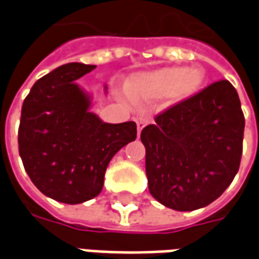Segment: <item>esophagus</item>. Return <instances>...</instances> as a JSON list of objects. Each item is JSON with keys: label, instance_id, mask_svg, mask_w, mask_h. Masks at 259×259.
<instances>
[{"label": "esophagus", "instance_id": "esophagus-1", "mask_svg": "<svg viewBox=\"0 0 259 259\" xmlns=\"http://www.w3.org/2000/svg\"><path fill=\"white\" fill-rule=\"evenodd\" d=\"M135 120L136 123H137V130H139V133H140L141 129H143L146 124L150 123V118H148V116H137Z\"/></svg>", "mask_w": 259, "mask_h": 259}]
</instances>
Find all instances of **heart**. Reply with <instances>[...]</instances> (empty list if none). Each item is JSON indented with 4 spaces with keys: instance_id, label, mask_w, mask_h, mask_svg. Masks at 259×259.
I'll return each mask as SVG.
<instances>
[{
    "instance_id": "b5f03b06",
    "label": "heart",
    "mask_w": 259,
    "mask_h": 259,
    "mask_svg": "<svg viewBox=\"0 0 259 259\" xmlns=\"http://www.w3.org/2000/svg\"><path fill=\"white\" fill-rule=\"evenodd\" d=\"M205 74L198 68H161L137 73L126 81L130 101L148 102L165 97L169 104H179L194 97L204 84Z\"/></svg>"
}]
</instances>
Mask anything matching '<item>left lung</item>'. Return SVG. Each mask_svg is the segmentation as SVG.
<instances>
[{"instance_id": "1", "label": "left lung", "mask_w": 259, "mask_h": 259, "mask_svg": "<svg viewBox=\"0 0 259 259\" xmlns=\"http://www.w3.org/2000/svg\"><path fill=\"white\" fill-rule=\"evenodd\" d=\"M244 115L228 80L155 116L141 130L148 190L175 211H194L221 197L239 172Z\"/></svg>"}]
</instances>
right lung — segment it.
Wrapping results in <instances>:
<instances>
[{"instance_id":"1","label":"right lung","mask_w":259,"mask_h":259,"mask_svg":"<svg viewBox=\"0 0 259 259\" xmlns=\"http://www.w3.org/2000/svg\"><path fill=\"white\" fill-rule=\"evenodd\" d=\"M94 65L72 62L38 79L23 101L18 143L30 180L42 194L80 204L100 194L109 161L136 140L135 122L105 123L90 112L76 80Z\"/></svg>"}]
</instances>
